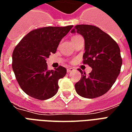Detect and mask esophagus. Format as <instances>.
<instances>
[{"mask_svg":"<svg viewBox=\"0 0 132 132\" xmlns=\"http://www.w3.org/2000/svg\"><path fill=\"white\" fill-rule=\"evenodd\" d=\"M73 70H74L73 68H68V69H67V72H68V73H70V72L73 71Z\"/></svg>","mask_w":132,"mask_h":132,"instance_id":"esophagus-1","label":"esophagus"}]
</instances>
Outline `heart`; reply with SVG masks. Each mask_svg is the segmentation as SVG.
Here are the masks:
<instances>
[{"label":"heart","mask_w":132,"mask_h":132,"mask_svg":"<svg viewBox=\"0 0 132 132\" xmlns=\"http://www.w3.org/2000/svg\"><path fill=\"white\" fill-rule=\"evenodd\" d=\"M77 37H78V36H77ZM73 37L72 39H73V38H76V37Z\"/></svg>","instance_id":"obj_1"}]
</instances>
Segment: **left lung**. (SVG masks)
<instances>
[{
	"instance_id": "obj_1",
	"label": "left lung",
	"mask_w": 132,
	"mask_h": 132,
	"mask_svg": "<svg viewBox=\"0 0 132 132\" xmlns=\"http://www.w3.org/2000/svg\"><path fill=\"white\" fill-rule=\"evenodd\" d=\"M76 32L85 39L83 63L92 68L88 76L79 70L81 78L75 84L76 91L86 98L100 97L111 88L120 73V49L116 42L99 27L78 24L71 30V33Z\"/></svg>"
}]
</instances>
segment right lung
I'll list each match as a JSON object with an SVG mask.
<instances>
[{"label":"right lung","mask_w":132,"mask_h":132,"mask_svg":"<svg viewBox=\"0 0 132 132\" xmlns=\"http://www.w3.org/2000/svg\"><path fill=\"white\" fill-rule=\"evenodd\" d=\"M72 27L38 28L25 35L15 46L12 67L19 86L30 97L44 100L56 94L58 81L66 76V69L60 66L49 71L46 59L56 53L61 40Z\"/></svg>","instance_id":"right-lung-1"}]
</instances>
